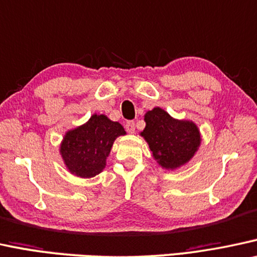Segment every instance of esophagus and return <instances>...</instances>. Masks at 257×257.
I'll list each match as a JSON object with an SVG mask.
<instances>
[{
  "mask_svg": "<svg viewBox=\"0 0 257 257\" xmlns=\"http://www.w3.org/2000/svg\"><path fill=\"white\" fill-rule=\"evenodd\" d=\"M125 131L129 133V134H134L135 133V123L134 121H128L125 123Z\"/></svg>",
  "mask_w": 257,
  "mask_h": 257,
  "instance_id": "1",
  "label": "esophagus"
}]
</instances>
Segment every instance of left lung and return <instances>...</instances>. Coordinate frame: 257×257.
Listing matches in <instances>:
<instances>
[{
  "label": "left lung",
  "instance_id": "obj_1",
  "mask_svg": "<svg viewBox=\"0 0 257 257\" xmlns=\"http://www.w3.org/2000/svg\"><path fill=\"white\" fill-rule=\"evenodd\" d=\"M145 122L140 135L148 144L154 160L165 170L173 171L186 165L199 148L200 132L192 121L173 118L157 106L145 113Z\"/></svg>",
  "mask_w": 257,
  "mask_h": 257
}]
</instances>
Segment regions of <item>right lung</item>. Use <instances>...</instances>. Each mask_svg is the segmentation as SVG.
<instances>
[{
	"label": "right lung",
	"mask_w": 257,
	"mask_h": 257,
	"mask_svg": "<svg viewBox=\"0 0 257 257\" xmlns=\"http://www.w3.org/2000/svg\"><path fill=\"white\" fill-rule=\"evenodd\" d=\"M125 134L121 123L93 113L86 123L64 135L59 152L65 166L76 177H96L105 168L113 141Z\"/></svg>",
	"instance_id": "add662e5"
}]
</instances>
